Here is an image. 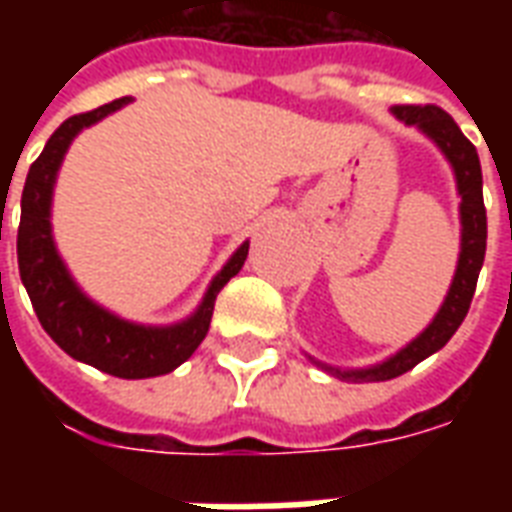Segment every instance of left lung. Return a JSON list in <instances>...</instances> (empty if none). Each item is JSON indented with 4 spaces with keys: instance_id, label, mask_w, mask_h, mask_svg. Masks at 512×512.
Here are the masks:
<instances>
[{
    "instance_id": "left-lung-1",
    "label": "left lung",
    "mask_w": 512,
    "mask_h": 512,
    "mask_svg": "<svg viewBox=\"0 0 512 512\" xmlns=\"http://www.w3.org/2000/svg\"><path fill=\"white\" fill-rule=\"evenodd\" d=\"M392 115L403 120L406 126H414L419 134H425L439 147L441 156L447 158L455 175V189L461 197L458 213H461V252H458V266L452 274L450 290L441 301L439 312L433 315V321L422 332L403 345L400 351L386 356L384 362L370 367H356V370H340V367L323 365L318 359H312L315 365L323 367L326 373L351 381V384H370V381H389L408 373L411 367H417L422 359H428L444 345L450 343V337L458 332V326L469 312L477 277L485 260V238H488V222H485L483 205V169L474 145L461 134L458 123L452 120L439 106H392Z\"/></svg>"
}]
</instances>
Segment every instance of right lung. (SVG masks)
<instances>
[{"mask_svg": "<svg viewBox=\"0 0 512 512\" xmlns=\"http://www.w3.org/2000/svg\"><path fill=\"white\" fill-rule=\"evenodd\" d=\"M131 98H117L73 115L62 123L43 147L38 161L29 167L24 194H21V224H18V271L29 293V301L38 312L40 326L54 343L73 359L93 365L117 378H153L172 373L189 359L197 345L205 340L211 326L213 304L219 290L241 271L249 241L235 249L222 271L211 279L202 296L200 307L189 318L169 326H145L120 318L115 312L93 301L57 252L51 233V200L54 183L62 167L68 147L84 128L95 126L117 109H123Z\"/></svg>", "mask_w": 512, "mask_h": 512, "instance_id": "right-lung-1", "label": "right lung"}]
</instances>
